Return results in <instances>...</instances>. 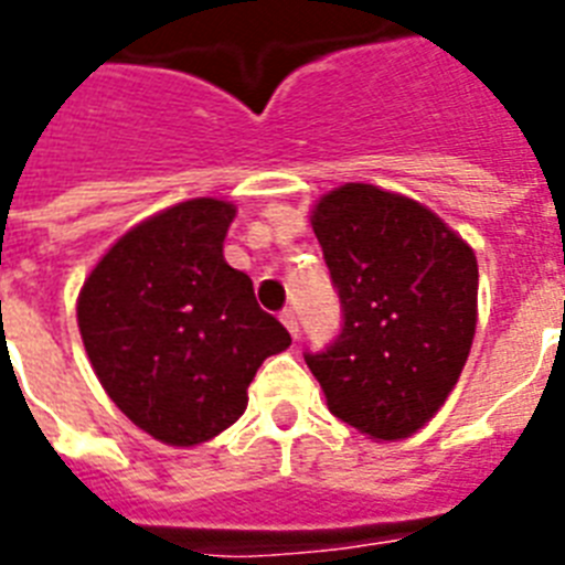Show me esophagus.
<instances>
[{
	"instance_id": "esophagus-1",
	"label": "esophagus",
	"mask_w": 565,
	"mask_h": 565,
	"mask_svg": "<svg viewBox=\"0 0 565 565\" xmlns=\"http://www.w3.org/2000/svg\"><path fill=\"white\" fill-rule=\"evenodd\" d=\"M281 321H284V327L290 330L292 339H298V316H296V312H292V310H281Z\"/></svg>"
}]
</instances>
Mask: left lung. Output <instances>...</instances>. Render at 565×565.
<instances>
[{
    "label": "left lung",
    "mask_w": 565,
    "mask_h": 565,
    "mask_svg": "<svg viewBox=\"0 0 565 565\" xmlns=\"http://www.w3.org/2000/svg\"><path fill=\"white\" fill-rule=\"evenodd\" d=\"M341 330L307 350L330 414L371 439H405L439 411L477 330V258L430 210L367 183L312 212Z\"/></svg>",
    "instance_id": "left-lung-1"
}]
</instances>
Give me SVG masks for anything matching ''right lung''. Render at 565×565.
I'll return each instance as SVG.
<instances>
[{"label": "right lung", "mask_w": 565, "mask_h": 565, "mask_svg": "<svg viewBox=\"0 0 565 565\" xmlns=\"http://www.w3.org/2000/svg\"><path fill=\"white\" fill-rule=\"evenodd\" d=\"M232 217L235 206L215 198L178 203L126 232L79 292L94 373L114 405L166 445L230 428L260 362L290 348L249 275L224 260Z\"/></svg>", "instance_id": "1"}]
</instances>
